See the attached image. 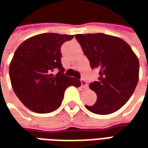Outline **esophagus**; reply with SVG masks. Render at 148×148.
<instances>
[{
    "label": "esophagus",
    "instance_id": "34e87169",
    "mask_svg": "<svg viewBox=\"0 0 148 148\" xmlns=\"http://www.w3.org/2000/svg\"><path fill=\"white\" fill-rule=\"evenodd\" d=\"M81 83H82V86L84 89H87L88 88V84L86 83V82L85 80H81Z\"/></svg>",
    "mask_w": 148,
    "mask_h": 148
}]
</instances>
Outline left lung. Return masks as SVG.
<instances>
[{"label":"left lung","mask_w":148,"mask_h":148,"mask_svg":"<svg viewBox=\"0 0 148 148\" xmlns=\"http://www.w3.org/2000/svg\"><path fill=\"white\" fill-rule=\"evenodd\" d=\"M92 69L98 68V82L89 85L97 95L92 105H86L96 114L119 110L132 96L138 82L139 62L131 47L120 38L105 34H76Z\"/></svg>","instance_id":"left-lung-1"}]
</instances>
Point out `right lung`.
<instances>
[{
	"mask_svg": "<svg viewBox=\"0 0 148 148\" xmlns=\"http://www.w3.org/2000/svg\"><path fill=\"white\" fill-rule=\"evenodd\" d=\"M73 37L53 33L38 34L26 39L14 52L10 79L15 95L29 110L51 113L60 107L66 89L81 86L79 80L64 75L61 62V47Z\"/></svg>",
	"mask_w": 148,
	"mask_h": 148,
	"instance_id": "right-lung-1",
	"label": "right lung"
}]
</instances>
